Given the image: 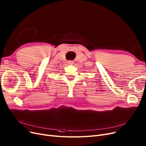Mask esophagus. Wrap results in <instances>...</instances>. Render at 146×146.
<instances>
[{
    "label": "esophagus",
    "instance_id": "esophagus-1",
    "mask_svg": "<svg viewBox=\"0 0 146 146\" xmlns=\"http://www.w3.org/2000/svg\"><path fill=\"white\" fill-rule=\"evenodd\" d=\"M67 63L68 64H73L74 63V62H73V61H72V60H69V61H67Z\"/></svg>",
    "mask_w": 146,
    "mask_h": 146
}]
</instances>
